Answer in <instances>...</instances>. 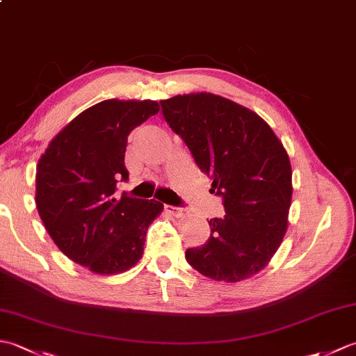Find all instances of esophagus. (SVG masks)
I'll list each match as a JSON object with an SVG mask.
<instances>
[{
    "mask_svg": "<svg viewBox=\"0 0 356 356\" xmlns=\"http://www.w3.org/2000/svg\"><path fill=\"white\" fill-rule=\"evenodd\" d=\"M165 211L168 213L170 216H174V217H180L184 214V208H177V207H171V205H165Z\"/></svg>",
    "mask_w": 356,
    "mask_h": 356,
    "instance_id": "obj_1",
    "label": "esophagus"
}]
</instances>
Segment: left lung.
I'll list each match as a JSON object with an SVG mask.
<instances>
[{"label": "left lung", "instance_id": "1", "mask_svg": "<svg viewBox=\"0 0 356 356\" xmlns=\"http://www.w3.org/2000/svg\"><path fill=\"white\" fill-rule=\"evenodd\" d=\"M161 105L171 130L213 179L211 193L223 199V218H211L208 241L186 249V261L217 282L255 275L287 229L292 168L283 143L257 113L222 96L177 95Z\"/></svg>", "mask_w": 356, "mask_h": 356}]
</instances>
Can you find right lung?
I'll use <instances>...</instances> for the list:
<instances>
[{"instance_id":"add662e5","label":"right lung","mask_w":356,"mask_h":356,"mask_svg":"<svg viewBox=\"0 0 356 356\" xmlns=\"http://www.w3.org/2000/svg\"><path fill=\"white\" fill-rule=\"evenodd\" d=\"M159 113L156 101L107 99L84 110L49 143L36 165V208L64 255L95 274H120L142 259L154 199L116 194L128 180L127 139Z\"/></svg>"}]
</instances>
